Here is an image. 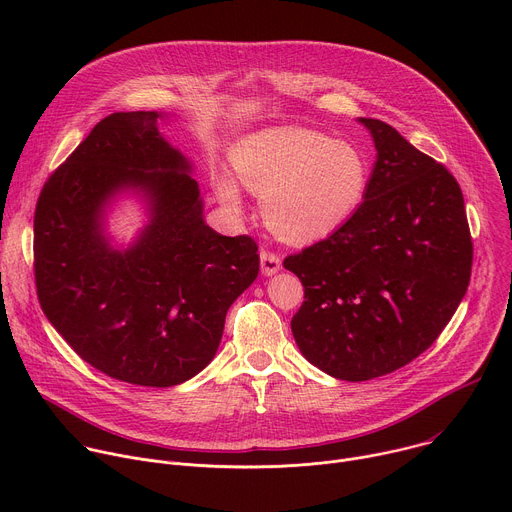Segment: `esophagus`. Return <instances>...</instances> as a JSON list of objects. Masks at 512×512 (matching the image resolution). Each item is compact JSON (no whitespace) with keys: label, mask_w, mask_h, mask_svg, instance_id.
Segmentation results:
<instances>
[{"label":"esophagus","mask_w":512,"mask_h":512,"mask_svg":"<svg viewBox=\"0 0 512 512\" xmlns=\"http://www.w3.org/2000/svg\"><path fill=\"white\" fill-rule=\"evenodd\" d=\"M281 269V259L273 251H261V271L263 275H273Z\"/></svg>","instance_id":"34e87169"}]
</instances>
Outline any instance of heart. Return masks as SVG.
I'll return each mask as SVG.
<instances>
[{
  "label": "heart",
  "instance_id": "1",
  "mask_svg": "<svg viewBox=\"0 0 512 512\" xmlns=\"http://www.w3.org/2000/svg\"><path fill=\"white\" fill-rule=\"evenodd\" d=\"M233 168L245 188L263 196L267 225L285 241L328 237L356 214L371 184L369 160L352 143L302 127L263 129L233 148ZM216 192L241 204L237 180L221 172Z\"/></svg>",
  "mask_w": 512,
  "mask_h": 512
}]
</instances>
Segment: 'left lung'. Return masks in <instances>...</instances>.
I'll return each mask as SVG.
<instances>
[{
  "mask_svg": "<svg viewBox=\"0 0 512 512\" xmlns=\"http://www.w3.org/2000/svg\"><path fill=\"white\" fill-rule=\"evenodd\" d=\"M367 198L328 239L287 255L304 285L291 318L300 352L340 381L389 375L442 334L472 273V237L456 178L385 121Z\"/></svg>",
  "mask_w": 512,
  "mask_h": 512,
  "instance_id": "8db88e82",
  "label": "left lung"
}]
</instances>
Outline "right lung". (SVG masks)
<instances>
[{
	"instance_id": "obj_1",
	"label": "right lung",
	"mask_w": 512,
	"mask_h": 512,
	"mask_svg": "<svg viewBox=\"0 0 512 512\" xmlns=\"http://www.w3.org/2000/svg\"><path fill=\"white\" fill-rule=\"evenodd\" d=\"M160 113L101 119L46 180L34 212L38 302L83 360L131 385L174 387L221 344L231 304L259 273L249 235L202 218L186 158L158 131ZM123 187L151 200V225L127 252L102 235V208Z\"/></svg>"
}]
</instances>
